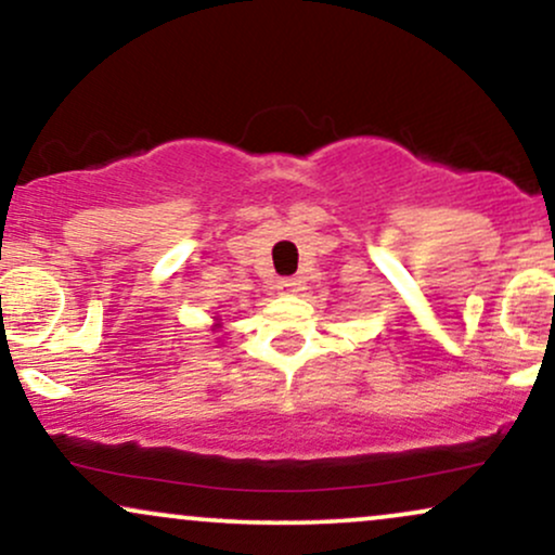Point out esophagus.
<instances>
[{
  "label": "esophagus",
  "instance_id": "esophagus-1",
  "mask_svg": "<svg viewBox=\"0 0 555 555\" xmlns=\"http://www.w3.org/2000/svg\"><path fill=\"white\" fill-rule=\"evenodd\" d=\"M279 289H282V292H297L299 289V279H282V282H279Z\"/></svg>",
  "mask_w": 555,
  "mask_h": 555
}]
</instances>
